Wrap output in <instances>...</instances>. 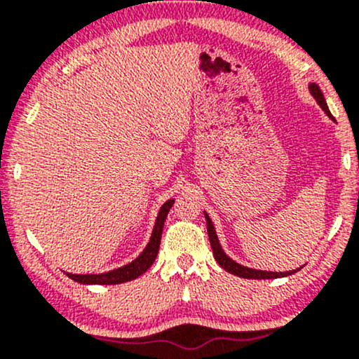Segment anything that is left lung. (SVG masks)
<instances>
[{
	"label": "left lung",
	"mask_w": 359,
	"mask_h": 359,
	"mask_svg": "<svg viewBox=\"0 0 359 359\" xmlns=\"http://www.w3.org/2000/svg\"><path fill=\"white\" fill-rule=\"evenodd\" d=\"M309 90H311V94L314 96V100L317 101V104L320 106L325 111V114H327L329 118L331 116V113H329V108H327V102H325L324 96H323V90L319 89V86L314 84H309ZM205 216V222H208V234H209V241H211V248H212V253H214V259H216L217 263L224 269L226 271H229V273L236 275V277H241V278H255V280H262V278H280V277H287V275H292L295 273L297 270H290V271H265V270H255V269H248V266H243L240 263H236L234 259H231L228 257V255L224 253L219 245V240H217V234H216V229H214V224L211 221V217L208 216V212H204Z\"/></svg>",
	"instance_id": "1"
}]
</instances>
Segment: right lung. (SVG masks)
<instances>
[{
	"instance_id": "obj_1",
	"label": "right lung",
	"mask_w": 359,
	"mask_h": 359,
	"mask_svg": "<svg viewBox=\"0 0 359 359\" xmlns=\"http://www.w3.org/2000/svg\"><path fill=\"white\" fill-rule=\"evenodd\" d=\"M172 204H174V199L167 201L165 204L160 208L158 216H156L154 233H151L150 241H148L147 248L142 251V255L137 259H133L128 265L121 266V269L106 271V273L100 275H76V273H67L69 278H72L74 282L86 283V285H116V283H125L130 282V280L138 278L140 275L145 273V271L154 265L156 255H158L160 248V238H162L163 231V222H165V217L168 211H170Z\"/></svg>"
}]
</instances>
